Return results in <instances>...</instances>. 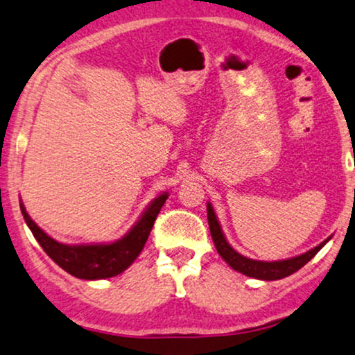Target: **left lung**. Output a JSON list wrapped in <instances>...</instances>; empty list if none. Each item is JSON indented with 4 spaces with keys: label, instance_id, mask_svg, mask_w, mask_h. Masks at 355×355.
Masks as SVG:
<instances>
[{
    "label": "left lung",
    "instance_id": "1",
    "mask_svg": "<svg viewBox=\"0 0 355 355\" xmlns=\"http://www.w3.org/2000/svg\"><path fill=\"white\" fill-rule=\"evenodd\" d=\"M207 222H209V230L212 242L216 245L217 253L224 258V261L229 264L230 268H234L235 271L245 274V276L254 277V279H263V281H276L282 279V277L291 276L295 271H299L302 266H305L321 248L324 247L326 242L329 239H326L324 242H321L318 247L311 248L310 252H306L300 257L289 258V259H281V261H258V259H250L243 254L235 252V250L227 243V240L222 234V229L217 222V217L212 211V206L207 202Z\"/></svg>",
    "mask_w": 355,
    "mask_h": 355
}]
</instances>
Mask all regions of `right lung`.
I'll return each mask as SVG.
<instances>
[{"label": "right lung", "instance_id": "1", "mask_svg": "<svg viewBox=\"0 0 355 355\" xmlns=\"http://www.w3.org/2000/svg\"><path fill=\"white\" fill-rule=\"evenodd\" d=\"M167 193L155 198L150 202L141 219L133 225L125 237L108 245H64L49 237L26 212V207L21 205V211L26 224L34 234L37 242L44 248V252L63 268L71 276L79 279L96 281L107 279L125 271L131 263L138 258L141 250L144 248L150 230L157 217L160 207L167 200Z\"/></svg>", "mask_w": 355, "mask_h": 355}]
</instances>
